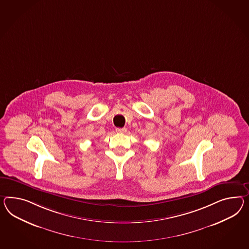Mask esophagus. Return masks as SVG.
<instances>
[{
    "label": "esophagus",
    "mask_w": 249,
    "mask_h": 249,
    "mask_svg": "<svg viewBox=\"0 0 249 249\" xmlns=\"http://www.w3.org/2000/svg\"><path fill=\"white\" fill-rule=\"evenodd\" d=\"M115 131L117 132V133H126L127 132V129L126 128H116L115 129Z\"/></svg>",
    "instance_id": "obj_1"
}]
</instances>
